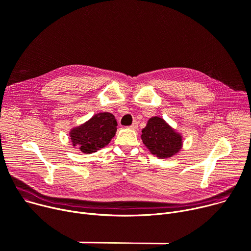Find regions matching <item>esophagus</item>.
I'll return each instance as SVG.
<instances>
[{
	"instance_id": "1",
	"label": "esophagus",
	"mask_w": 251,
	"mask_h": 251,
	"mask_svg": "<svg viewBox=\"0 0 251 251\" xmlns=\"http://www.w3.org/2000/svg\"><path fill=\"white\" fill-rule=\"evenodd\" d=\"M129 128L132 129V130H137L138 129V123L137 122H133V124Z\"/></svg>"
}]
</instances>
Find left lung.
<instances>
[{
    "label": "left lung",
    "instance_id": "obj_1",
    "mask_svg": "<svg viewBox=\"0 0 251 251\" xmlns=\"http://www.w3.org/2000/svg\"><path fill=\"white\" fill-rule=\"evenodd\" d=\"M141 139L151 154L165 159L176 155L183 146L182 135L163 118L151 117L144 129Z\"/></svg>",
    "mask_w": 251,
    "mask_h": 251
}]
</instances>
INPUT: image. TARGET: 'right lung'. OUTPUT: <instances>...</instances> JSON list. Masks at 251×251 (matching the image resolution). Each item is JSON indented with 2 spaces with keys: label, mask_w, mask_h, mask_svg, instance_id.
<instances>
[{
  "label": "right lung",
  "mask_w": 251,
  "mask_h": 251,
  "mask_svg": "<svg viewBox=\"0 0 251 251\" xmlns=\"http://www.w3.org/2000/svg\"><path fill=\"white\" fill-rule=\"evenodd\" d=\"M117 131L115 116L109 112L97 113L85 123L70 130L74 147L85 154L97 152L108 145Z\"/></svg>",
  "instance_id": "right-lung-1"
}]
</instances>
